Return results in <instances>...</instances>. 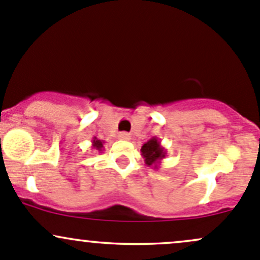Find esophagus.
<instances>
[{
  "label": "esophagus",
  "mask_w": 260,
  "mask_h": 260,
  "mask_svg": "<svg viewBox=\"0 0 260 260\" xmlns=\"http://www.w3.org/2000/svg\"><path fill=\"white\" fill-rule=\"evenodd\" d=\"M130 134H127V133H120L119 134V139L120 140H125V141H127V140H130Z\"/></svg>",
  "instance_id": "1"
}]
</instances>
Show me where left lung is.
I'll return each mask as SVG.
<instances>
[{"label": "left lung", "instance_id": "8db88e82", "mask_svg": "<svg viewBox=\"0 0 260 260\" xmlns=\"http://www.w3.org/2000/svg\"><path fill=\"white\" fill-rule=\"evenodd\" d=\"M141 156L145 158V164L147 166L157 169L161 165V161L166 157V150L161 145L160 139L153 136L141 146Z\"/></svg>", "mask_w": 260, "mask_h": 260}]
</instances>
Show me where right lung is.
I'll list each match as a JSON object with an SVG mask.
<instances>
[{
	"label": "right lung",
	"instance_id": "right-lung-1",
	"mask_svg": "<svg viewBox=\"0 0 260 260\" xmlns=\"http://www.w3.org/2000/svg\"><path fill=\"white\" fill-rule=\"evenodd\" d=\"M91 144H93V147L96 149L98 151H103V149H104V141L98 140L96 138H94L93 140H91Z\"/></svg>",
	"mask_w": 260,
	"mask_h": 260
}]
</instances>
